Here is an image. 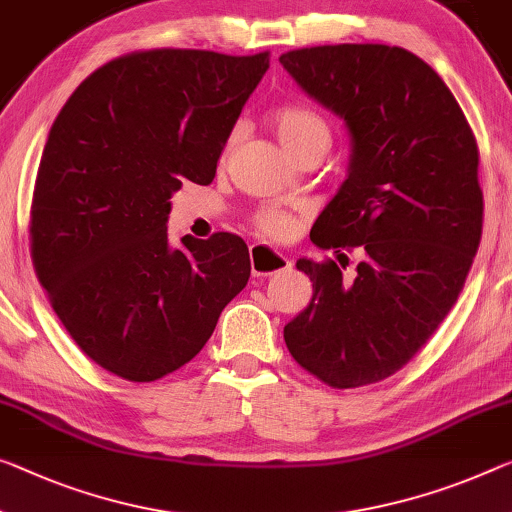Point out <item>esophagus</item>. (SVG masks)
I'll use <instances>...</instances> for the list:
<instances>
[{
  "label": "esophagus",
  "instance_id": "obj_1",
  "mask_svg": "<svg viewBox=\"0 0 512 512\" xmlns=\"http://www.w3.org/2000/svg\"><path fill=\"white\" fill-rule=\"evenodd\" d=\"M249 261H251V274H254V277H270V274L283 272L290 267L288 256H283L281 251L265 245H251Z\"/></svg>",
  "mask_w": 512,
  "mask_h": 512
}]
</instances>
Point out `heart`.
Here are the masks:
<instances>
[{
  "instance_id": "obj_1",
  "label": "heart",
  "mask_w": 512,
  "mask_h": 512,
  "mask_svg": "<svg viewBox=\"0 0 512 512\" xmlns=\"http://www.w3.org/2000/svg\"><path fill=\"white\" fill-rule=\"evenodd\" d=\"M272 128L277 132L281 144L286 146V151H293V148L316 139L329 141V128L325 119L304 105H288L277 109L272 114ZM258 226H261L263 233L274 235V238H283V235L290 233V219L281 215V212H263L258 217Z\"/></svg>"
}]
</instances>
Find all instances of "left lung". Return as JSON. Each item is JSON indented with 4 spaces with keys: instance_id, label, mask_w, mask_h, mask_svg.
<instances>
[{
    "instance_id": "8db88e82",
    "label": "left lung",
    "mask_w": 512,
    "mask_h": 512,
    "mask_svg": "<svg viewBox=\"0 0 512 512\" xmlns=\"http://www.w3.org/2000/svg\"><path fill=\"white\" fill-rule=\"evenodd\" d=\"M279 61L350 135L348 178L311 229L342 265L297 261L313 297L283 338L329 387H364L400 371L465 286L483 231L476 139L442 77L403 47H302ZM345 250L362 258L350 275Z\"/></svg>"
}]
</instances>
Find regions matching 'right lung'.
<instances>
[{
	"instance_id": "1",
	"label": "right lung",
	"mask_w": 512,
	"mask_h": 512,
	"mask_svg": "<svg viewBox=\"0 0 512 512\" xmlns=\"http://www.w3.org/2000/svg\"><path fill=\"white\" fill-rule=\"evenodd\" d=\"M270 54L148 50L109 61L52 123L31 258L68 334L105 371L153 382L199 355L247 286L245 240L169 242L171 196L210 185Z\"/></svg>"
}]
</instances>
